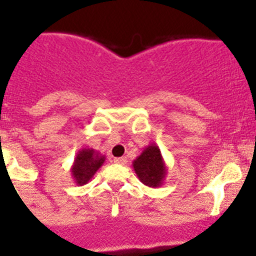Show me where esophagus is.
<instances>
[{"label": "esophagus", "instance_id": "esophagus-1", "mask_svg": "<svg viewBox=\"0 0 256 256\" xmlns=\"http://www.w3.org/2000/svg\"><path fill=\"white\" fill-rule=\"evenodd\" d=\"M114 162L118 164V165H125V164L128 162V158H126L125 156H122V158H114Z\"/></svg>", "mask_w": 256, "mask_h": 256}]
</instances>
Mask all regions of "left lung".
Masks as SVG:
<instances>
[{
  "label": "left lung",
  "instance_id": "obj_1",
  "mask_svg": "<svg viewBox=\"0 0 256 256\" xmlns=\"http://www.w3.org/2000/svg\"><path fill=\"white\" fill-rule=\"evenodd\" d=\"M132 168L138 180L148 188L161 186L168 175V168L156 144H150L144 148L140 156L134 160Z\"/></svg>",
  "mask_w": 256,
  "mask_h": 256
}]
</instances>
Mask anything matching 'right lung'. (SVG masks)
<instances>
[{"mask_svg": "<svg viewBox=\"0 0 256 256\" xmlns=\"http://www.w3.org/2000/svg\"><path fill=\"white\" fill-rule=\"evenodd\" d=\"M105 160V155L95 151L94 148H81L71 166L74 181L80 186L88 184L94 178L96 171L104 165Z\"/></svg>", "mask_w": 256, "mask_h": 256, "instance_id": "1", "label": "right lung"}]
</instances>
